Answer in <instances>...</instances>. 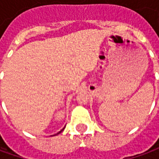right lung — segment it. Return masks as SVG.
I'll list each match as a JSON object with an SVG mask.
<instances>
[{
  "label": "right lung",
  "instance_id": "obj_1",
  "mask_svg": "<svg viewBox=\"0 0 159 159\" xmlns=\"http://www.w3.org/2000/svg\"><path fill=\"white\" fill-rule=\"evenodd\" d=\"M65 128H66V127H64V128H63V129H61V130H60V131H59V133H57V134H54V135H57V134H60V133H61V132H62V131H63V130H64V129H65ZM52 136H53V135H52Z\"/></svg>",
  "mask_w": 159,
  "mask_h": 159
}]
</instances>
